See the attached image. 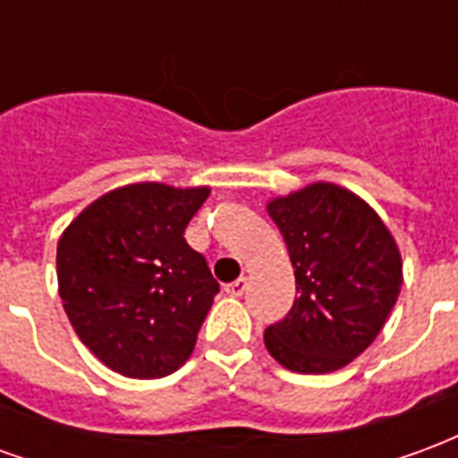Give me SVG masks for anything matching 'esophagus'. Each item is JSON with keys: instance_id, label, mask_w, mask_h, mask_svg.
Listing matches in <instances>:
<instances>
[{"instance_id": "1", "label": "esophagus", "mask_w": 458, "mask_h": 458, "mask_svg": "<svg viewBox=\"0 0 458 458\" xmlns=\"http://www.w3.org/2000/svg\"><path fill=\"white\" fill-rule=\"evenodd\" d=\"M245 289H248V279L245 277H240L235 279V282L225 284V292H228L230 297H242V294H245Z\"/></svg>"}]
</instances>
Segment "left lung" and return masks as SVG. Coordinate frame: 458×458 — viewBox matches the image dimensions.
<instances>
[{"label": "left lung", "mask_w": 458, "mask_h": 458, "mask_svg": "<svg viewBox=\"0 0 458 458\" xmlns=\"http://www.w3.org/2000/svg\"><path fill=\"white\" fill-rule=\"evenodd\" d=\"M297 279L294 307L265 331L294 373H334L373 344L403 287V258L380 216L353 191L317 181L267 203Z\"/></svg>", "instance_id": "left-lung-1"}]
</instances>
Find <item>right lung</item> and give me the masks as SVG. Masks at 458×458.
<instances>
[{"label":"right lung","mask_w":458,"mask_h":458,"mask_svg":"<svg viewBox=\"0 0 458 458\" xmlns=\"http://www.w3.org/2000/svg\"><path fill=\"white\" fill-rule=\"evenodd\" d=\"M208 193L157 181L120 186L81 210L58 240L65 314L114 373L154 380L193 353L220 287L183 230Z\"/></svg>","instance_id":"1"}]
</instances>
